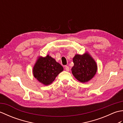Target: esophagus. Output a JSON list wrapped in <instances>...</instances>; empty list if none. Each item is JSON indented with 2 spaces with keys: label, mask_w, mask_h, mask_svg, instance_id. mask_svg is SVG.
<instances>
[{
  "label": "esophagus",
  "mask_w": 123,
  "mask_h": 123,
  "mask_svg": "<svg viewBox=\"0 0 123 123\" xmlns=\"http://www.w3.org/2000/svg\"><path fill=\"white\" fill-rule=\"evenodd\" d=\"M65 69L67 71H69V67L68 66H65Z\"/></svg>",
  "instance_id": "1"
}]
</instances>
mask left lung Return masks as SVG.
<instances>
[{"label":"left lung","instance_id":"8db88e82","mask_svg":"<svg viewBox=\"0 0 123 123\" xmlns=\"http://www.w3.org/2000/svg\"><path fill=\"white\" fill-rule=\"evenodd\" d=\"M74 66L71 69L73 75L80 82L85 83L90 80L97 71L95 60L88 52L83 55L76 54L73 58Z\"/></svg>","mask_w":123,"mask_h":123}]
</instances>
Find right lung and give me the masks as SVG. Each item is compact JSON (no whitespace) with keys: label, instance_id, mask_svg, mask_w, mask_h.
Returning <instances> with one entry per match:
<instances>
[{"label":"right lung","instance_id":"1","mask_svg":"<svg viewBox=\"0 0 123 123\" xmlns=\"http://www.w3.org/2000/svg\"><path fill=\"white\" fill-rule=\"evenodd\" d=\"M63 68L49 55L38 57L33 67V75L39 82L47 86L54 81Z\"/></svg>","mask_w":123,"mask_h":123}]
</instances>
